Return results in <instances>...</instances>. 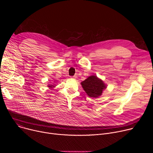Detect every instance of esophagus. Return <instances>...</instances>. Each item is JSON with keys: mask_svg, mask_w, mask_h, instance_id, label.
Instances as JSON below:
<instances>
[{"mask_svg": "<svg viewBox=\"0 0 153 153\" xmlns=\"http://www.w3.org/2000/svg\"><path fill=\"white\" fill-rule=\"evenodd\" d=\"M71 78H73V79H76V76H72V77H71Z\"/></svg>", "mask_w": 153, "mask_h": 153, "instance_id": "obj_1", "label": "esophagus"}]
</instances>
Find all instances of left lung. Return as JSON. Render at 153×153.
I'll return each mask as SVG.
<instances>
[{
  "label": "left lung",
  "instance_id": "left-lung-1",
  "mask_svg": "<svg viewBox=\"0 0 153 153\" xmlns=\"http://www.w3.org/2000/svg\"><path fill=\"white\" fill-rule=\"evenodd\" d=\"M83 90L90 97H98L106 88L103 81L96 76H91L81 83Z\"/></svg>",
  "mask_w": 153,
  "mask_h": 153
}]
</instances>
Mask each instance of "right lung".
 I'll return each instance as SVG.
<instances>
[{
	"label": "right lung",
	"mask_w": 153,
	"mask_h": 153,
	"mask_svg": "<svg viewBox=\"0 0 153 153\" xmlns=\"http://www.w3.org/2000/svg\"><path fill=\"white\" fill-rule=\"evenodd\" d=\"M53 86V85H51V86H50V85H49V86H50V87H51V86Z\"/></svg>",
	"instance_id": "obj_1"
}]
</instances>
